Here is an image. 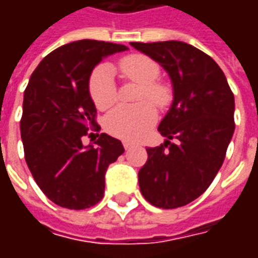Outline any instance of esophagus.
Segmentation results:
<instances>
[{
	"instance_id": "obj_1",
	"label": "esophagus",
	"mask_w": 258,
	"mask_h": 258,
	"mask_svg": "<svg viewBox=\"0 0 258 258\" xmlns=\"http://www.w3.org/2000/svg\"><path fill=\"white\" fill-rule=\"evenodd\" d=\"M134 145H135L134 142H130V141H124V142H123L124 149H130V148H133Z\"/></svg>"
}]
</instances>
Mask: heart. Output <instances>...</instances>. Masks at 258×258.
<instances>
[{
    "label": "heart",
    "instance_id": "b5f03b06",
    "mask_svg": "<svg viewBox=\"0 0 258 258\" xmlns=\"http://www.w3.org/2000/svg\"><path fill=\"white\" fill-rule=\"evenodd\" d=\"M117 68L124 77L142 84L140 99L148 98L159 106L167 103L168 90L156 83L160 76V69L153 59L134 53L120 59ZM90 94L98 109H107L117 101V90L110 66L101 64L91 74ZM155 121L156 109L149 102L138 105H118L105 118V128L117 138L134 141L144 137Z\"/></svg>",
    "mask_w": 258,
    "mask_h": 258
}]
</instances>
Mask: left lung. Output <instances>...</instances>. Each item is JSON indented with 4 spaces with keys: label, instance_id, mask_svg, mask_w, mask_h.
Wrapping results in <instances>:
<instances>
[{
    "label": "left lung",
    "instance_id": "obj_1",
    "mask_svg": "<svg viewBox=\"0 0 258 258\" xmlns=\"http://www.w3.org/2000/svg\"><path fill=\"white\" fill-rule=\"evenodd\" d=\"M131 45L167 72L174 91L157 128L167 140L146 149L138 173L141 194L156 207H181L198 199L221 168L235 131L233 94L213 58L186 42Z\"/></svg>",
    "mask_w": 258,
    "mask_h": 258
}]
</instances>
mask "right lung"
Listing matches in <instances>:
<instances>
[{"label": "right lung", "mask_w": 258, "mask_h": 258, "mask_svg": "<svg viewBox=\"0 0 258 258\" xmlns=\"http://www.w3.org/2000/svg\"><path fill=\"white\" fill-rule=\"evenodd\" d=\"M125 49L96 40L70 42L42 59L26 87L20 120L26 163L40 189L60 207L96 205L109 164L124 152L121 142L105 133L88 146L83 137L96 125L91 73L105 56Z\"/></svg>", "instance_id": "add662e5"}]
</instances>
